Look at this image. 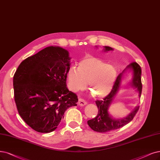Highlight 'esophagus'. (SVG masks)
Here are the masks:
<instances>
[{
  "instance_id": "obj_1",
  "label": "esophagus",
  "mask_w": 160,
  "mask_h": 160,
  "mask_svg": "<svg viewBox=\"0 0 160 160\" xmlns=\"http://www.w3.org/2000/svg\"><path fill=\"white\" fill-rule=\"evenodd\" d=\"M87 104V102L86 100H84V99L82 98H79L78 99V105L80 106H84L85 105Z\"/></svg>"
}]
</instances>
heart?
<instances>
[{"label": "heart", "mask_w": 160, "mask_h": 160, "mask_svg": "<svg viewBox=\"0 0 160 160\" xmlns=\"http://www.w3.org/2000/svg\"><path fill=\"white\" fill-rule=\"evenodd\" d=\"M68 86L73 92L84 90L89 83L90 90L96 98H103L113 88L117 70L101 59L89 56L82 59L78 68L71 66L67 71Z\"/></svg>", "instance_id": "b5f03b06"}]
</instances>
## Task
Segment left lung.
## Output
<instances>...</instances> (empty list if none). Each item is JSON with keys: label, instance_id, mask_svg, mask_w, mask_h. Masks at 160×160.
<instances>
[{"label": "left lung", "instance_id": "1", "mask_svg": "<svg viewBox=\"0 0 160 160\" xmlns=\"http://www.w3.org/2000/svg\"><path fill=\"white\" fill-rule=\"evenodd\" d=\"M105 50L110 51L113 50V49L110 47L105 46ZM127 68H131L133 71V79L131 84L132 86L137 88L139 92V97H140L142 85L141 82L142 70L140 65L137 62H132L130 63ZM121 76L122 74H120L117 76L113 88H112L111 91L108 96H106L102 100H97V101H96V103L98 108V113L95 118L88 121V125L94 131L98 132H106L120 128L131 122L134 119L136 114L137 113L139 109V106H137L131 112V113H130L125 119H113L109 115L108 109L112 102V100L113 99L115 94L119 90Z\"/></svg>", "mask_w": 160, "mask_h": 160}]
</instances>
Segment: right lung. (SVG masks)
<instances>
[{"label":"right lung","instance_id":"obj_1","mask_svg":"<svg viewBox=\"0 0 160 160\" xmlns=\"http://www.w3.org/2000/svg\"><path fill=\"white\" fill-rule=\"evenodd\" d=\"M70 59L67 50L48 47L23 60L16 71V108L22 119L35 131H55L66 110L77 105L76 94L67 88Z\"/></svg>","mask_w":160,"mask_h":160}]
</instances>
